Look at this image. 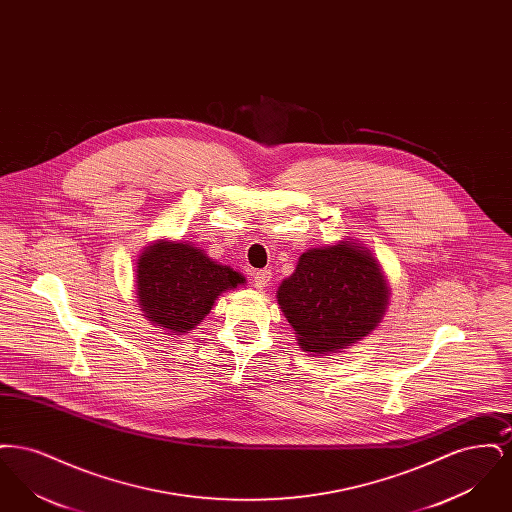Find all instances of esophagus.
Listing matches in <instances>:
<instances>
[{"mask_svg": "<svg viewBox=\"0 0 512 512\" xmlns=\"http://www.w3.org/2000/svg\"><path fill=\"white\" fill-rule=\"evenodd\" d=\"M270 278H272V272H270V270H267V268H265V270H259V272L253 274V284H255V288L263 290L265 286H268Z\"/></svg>", "mask_w": 512, "mask_h": 512, "instance_id": "1", "label": "esophagus"}]
</instances>
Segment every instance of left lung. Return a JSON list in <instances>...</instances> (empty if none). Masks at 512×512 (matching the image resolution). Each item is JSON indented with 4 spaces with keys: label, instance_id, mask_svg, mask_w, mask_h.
Returning <instances> with one entry per match:
<instances>
[{
    "label": "left lung",
    "instance_id": "left-lung-1",
    "mask_svg": "<svg viewBox=\"0 0 512 512\" xmlns=\"http://www.w3.org/2000/svg\"><path fill=\"white\" fill-rule=\"evenodd\" d=\"M278 303L305 351L330 353L378 326L388 286L366 251L341 242L305 251L278 288Z\"/></svg>",
    "mask_w": 512,
    "mask_h": 512
}]
</instances>
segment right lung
Returning <instances> with one entry per match:
<instances>
[{
  "instance_id": "right-lung-1",
  "label": "right lung",
  "mask_w": 512,
  "mask_h": 512,
  "mask_svg": "<svg viewBox=\"0 0 512 512\" xmlns=\"http://www.w3.org/2000/svg\"><path fill=\"white\" fill-rule=\"evenodd\" d=\"M138 301L146 317L174 334L195 328L226 290L244 284V276L217 265L190 244L149 245L136 270Z\"/></svg>"
}]
</instances>
